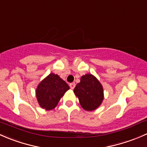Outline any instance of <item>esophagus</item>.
I'll return each mask as SVG.
<instances>
[{"mask_svg":"<svg viewBox=\"0 0 147 147\" xmlns=\"http://www.w3.org/2000/svg\"><path fill=\"white\" fill-rule=\"evenodd\" d=\"M69 86H70L71 88L74 89V88H75V86H76V84H75V83H71V84H69Z\"/></svg>","mask_w":147,"mask_h":147,"instance_id":"34e87169","label":"esophagus"}]
</instances>
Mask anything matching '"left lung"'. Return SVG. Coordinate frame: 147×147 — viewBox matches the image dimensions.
<instances>
[{"instance_id":"8db88e82","label":"left lung","mask_w":147,"mask_h":147,"mask_svg":"<svg viewBox=\"0 0 147 147\" xmlns=\"http://www.w3.org/2000/svg\"><path fill=\"white\" fill-rule=\"evenodd\" d=\"M81 107L87 111H93L102 103L104 98L103 88L100 81L90 74L81 78L74 90Z\"/></svg>"}]
</instances>
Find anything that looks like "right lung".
Segmentation results:
<instances>
[{"instance_id": "obj_1", "label": "right lung", "mask_w": 147, "mask_h": 147, "mask_svg": "<svg viewBox=\"0 0 147 147\" xmlns=\"http://www.w3.org/2000/svg\"><path fill=\"white\" fill-rule=\"evenodd\" d=\"M69 88V85L57 74L51 73L41 81L36 89L39 105L47 110H52Z\"/></svg>"}]
</instances>
